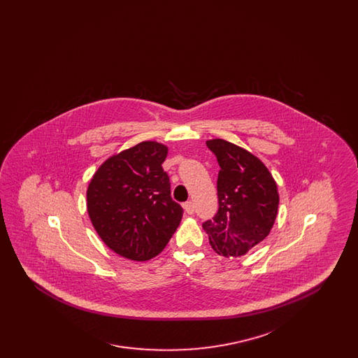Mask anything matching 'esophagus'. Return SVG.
Wrapping results in <instances>:
<instances>
[{"mask_svg":"<svg viewBox=\"0 0 358 358\" xmlns=\"http://www.w3.org/2000/svg\"><path fill=\"white\" fill-rule=\"evenodd\" d=\"M184 209H185V212H187V215H193L194 213V205L192 201H187L184 204Z\"/></svg>","mask_w":358,"mask_h":358,"instance_id":"34e87169","label":"esophagus"}]
</instances>
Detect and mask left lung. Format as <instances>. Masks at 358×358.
I'll use <instances>...</instances> for the list:
<instances>
[{
	"instance_id": "8db88e82",
	"label": "left lung",
	"mask_w": 358,
	"mask_h": 358,
	"mask_svg": "<svg viewBox=\"0 0 358 358\" xmlns=\"http://www.w3.org/2000/svg\"><path fill=\"white\" fill-rule=\"evenodd\" d=\"M206 146L220 165L219 210L203 228L215 252L240 257L273 229L279 206L276 182L266 165L245 149L224 139L206 141Z\"/></svg>"
}]
</instances>
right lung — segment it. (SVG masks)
I'll return each instance as SVG.
<instances>
[{
  "label": "right lung",
  "mask_w": 358,
  "mask_h": 358,
  "mask_svg": "<svg viewBox=\"0 0 358 358\" xmlns=\"http://www.w3.org/2000/svg\"><path fill=\"white\" fill-rule=\"evenodd\" d=\"M168 148L146 141L104 161L87 189V212L108 248L145 262L169 243L184 209L173 201L162 164Z\"/></svg>",
  "instance_id": "right-lung-1"
}]
</instances>
